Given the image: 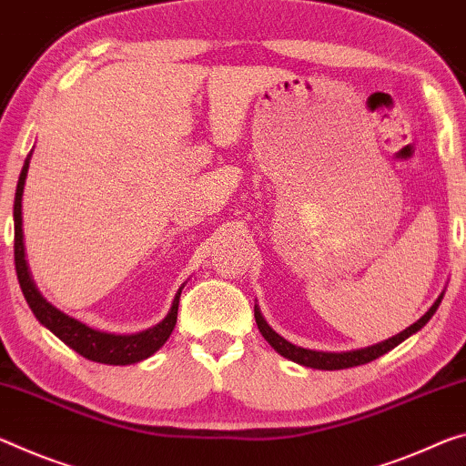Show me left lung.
Instances as JSON below:
<instances>
[{
    "mask_svg": "<svg viewBox=\"0 0 466 466\" xmlns=\"http://www.w3.org/2000/svg\"><path fill=\"white\" fill-rule=\"evenodd\" d=\"M441 299H444V290H441L440 297L435 299V302L430 307V311H427L423 317H420V319H417L415 323H412V326H409L404 331H400V334H396L392 338L383 339V342H378V344H373V346H367V349L346 350V352L311 350V349H302V346L288 342V339L279 336L276 329L269 328V323L265 321V317L261 315L259 305H255V321H257V328H259V331H261V336L268 339L271 349L282 354L284 359L294 360V363H299L302 367L323 369V371H336V369H349V367L371 363V360L380 359L381 354H386V352H390L392 349H396L398 344L404 342V339L410 338L412 334H417V331L423 328L427 321L431 319L433 313L438 311Z\"/></svg>",
    "mask_w": 466,
    "mask_h": 466,
    "instance_id": "8db88e82",
    "label": "left lung"
}]
</instances>
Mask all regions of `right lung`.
I'll return each instance as SVG.
<instances>
[{"label":"right lung","mask_w":466,"mask_h":466,"mask_svg":"<svg viewBox=\"0 0 466 466\" xmlns=\"http://www.w3.org/2000/svg\"><path fill=\"white\" fill-rule=\"evenodd\" d=\"M31 157L33 151L26 155L25 166H22L16 187V198H14V261H16L18 282L28 307H31L36 319H39L51 334H56L66 346H70L72 350H76L80 357H85L88 360H95V363L103 365H135L138 360L149 359L151 354L157 352L161 346L167 342L169 334H172L176 319H178V302L184 284L178 288V292H176L172 307H169L164 319H161L157 326L138 331V334H109V331L95 329L51 305V302L39 292V288H36L31 276V269H28L25 253V234H22V193H25V182L28 166H31Z\"/></svg>","instance_id":"right-lung-1"}]
</instances>
